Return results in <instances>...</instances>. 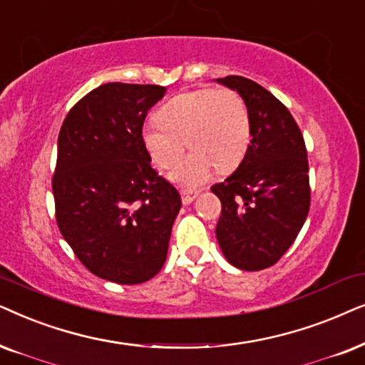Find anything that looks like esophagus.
I'll return each mask as SVG.
<instances>
[{
	"instance_id": "esophagus-1",
	"label": "esophagus",
	"mask_w": 365,
	"mask_h": 365,
	"mask_svg": "<svg viewBox=\"0 0 365 365\" xmlns=\"http://www.w3.org/2000/svg\"><path fill=\"white\" fill-rule=\"evenodd\" d=\"M198 197V192L197 190H188V188H183L182 190V202L188 205V203H192L195 198Z\"/></svg>"
}]
</instances>
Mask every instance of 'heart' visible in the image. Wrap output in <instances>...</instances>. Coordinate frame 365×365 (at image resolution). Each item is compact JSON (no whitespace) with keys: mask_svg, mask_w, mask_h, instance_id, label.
<instances>
[{"mask_svg":"<svg viewBox=\"0 0 365 365\" xmlns=\"http://www.w3.org/2000/svg\"><path fill=\"white\" fill-rule=\"evenodd\" d=\"M158 123L147 125L142 142L160 168L180 162L187 147L192 153L178 165L173 178L183 185L205 182L215 167L227 173L237 168L252 138L245 100L232 88H198L168 100L157 111Z\"/></svg>","mask_w":365,"mask_h":365,"instance_id":"1","label":"heart"}]
</instances>
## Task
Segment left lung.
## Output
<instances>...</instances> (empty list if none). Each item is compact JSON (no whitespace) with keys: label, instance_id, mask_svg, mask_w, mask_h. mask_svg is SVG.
<instances>
[{"label":"left lung","instance_id":"1","mask_svg":"<svg viewBox=\"0 0 365 365\" xmlns=\"http://www.w3.org/2000/svg\"><path fill=\"white\" fill-rule=\"evenodd\" d=\"M218 81L245 100L252 140L239 168L212 187L222 202L217 240L237 269L262 270L280 260L307 218V148L287 106L264 86L237 75Z\"/></svg>","mask_w":365,"mask_h":365}]
</instances>
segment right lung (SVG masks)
<instances>
[{
	"instance_id": "obj_1",
	"label": "right lung",
	"mask_w": 365,
	"mask_h": 365,
	"mask_svg": "<svg viewBox=\"0 0 365 365\" xmlns=\"http://www.w3.org/2000/svg\"><path fill=\"white\" fill-rule=\"evenodd\" d=\"M163 93L158 85H100L73 105L58 135V228L91 274L115 284H143L162 270L182 207L142 142Z\"/></svg>"
}]
</instances>
